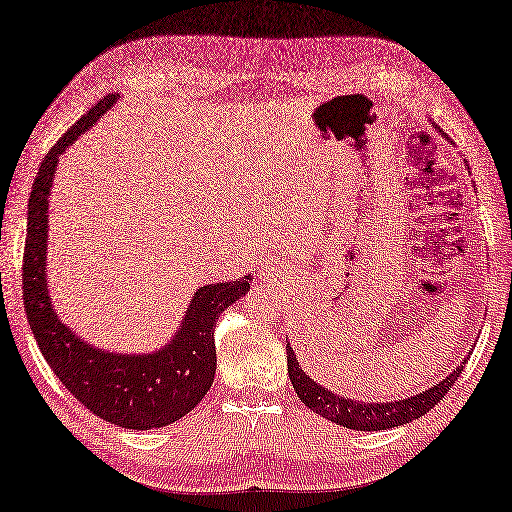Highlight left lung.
Masks as SVG:
<instances>
[{"label": "left lung", "instance_id": "8db88e82", "mask_svg": "<svg viewBox=\"0 0 512 512\" xmlns=\"http://www.w3.org/2000/svg\"><path fill=\"white\" fill-rule=\"evenodd\" d=\"M286 365H289V378L293 389L299 400H302L313 413L334 421L336 426L350 428V430H367V432H378V430H389L395 426H404V423L415 421L439 404L447 391L452 389L454 382L463 373V365L456 367L450 376L434 384L432 389L423 391L419 395L406 397L400 402H380V404H365V402H354L345 400V397L336 395L328 389H323L313 378L306 376V371L299 367L293 347L286 343Z\"/></svg>", "mask_w": 512, "mask_h": 512}]
</instances>
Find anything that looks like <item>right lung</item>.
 Here are the masks:
<instances>
[{"label":"right lung","mask_w":512,"mask_h":512,"mask_svg":"<svg viewBox=\"0 0 512 512\" xmlns=\"http://www.w3.org/2000/svg\"><path fill=\"white\" fill-rule=\"evenodd\" d=\"M115 102L117 95L99 99L41 162L28 202L23 306L47 365L82 406L119 428L152 430L189 415L210 391L217 369L215 323L249 291L252 276L197 289L176 336L152 354L102 352L58 319L45 276L47 208L58 156Z\"/></svg>","instance_id":"right-lung-1"}]
</instances>
